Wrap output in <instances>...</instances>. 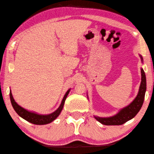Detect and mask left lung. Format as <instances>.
<instances>
[{"mask_svg":"<svg viewBox=\"0 0 154 154\" xmlns=\"http://www.w3.org/2000/svg\"><path fill=\"white\" fill-rule=\"evenodd\" d=\"M141 62L143 63V57L139 54ZM141 82L139 86L138 94L133 101L128 106L121 109L115 115L110 117H100L94 116V118L100 123L104 125H121L126 122L130 121L139 112L143 104L145 91H146V77L143 69H141Z\"/></svg>","mask_w":154,"mask_h":154,"instance_id":"left-lung-1","label":"left lung"}]
</instances>
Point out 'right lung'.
Instances as JSON below:
<instances>
[{
	"instance_id": "right-lung-1",
	"label": "right lung",
	"mask_w": 154,
	"mask_h": 154,
	"mask_svg": "<svg viewBox=\"0 0 154 154\" xmlns=\"http://www.w3.org/2000/svg\"><path fill=\"white\" fill-rule=\"evenodd\" d=\"M70 90H71V89H69L68 91L66 92L65 95L63 97L62 102H61V104L59 106V107L57 108V110H56L54 112H53L52 113L49 114H40L34 112L29 111L26 110V109L23 108V107H21V106H19L17 103L15 101V100H14L13 97L12 93H11V90H10L9 96L11 104H12L14 110H15L19 116H20L21 118H23V119L26 120V121L31 122V123L42 125L50 123V122L54 121V120L59 116L61 111L63 110L64 104H65V100L68 96Z\"/></svg>"
}]
</instances>
